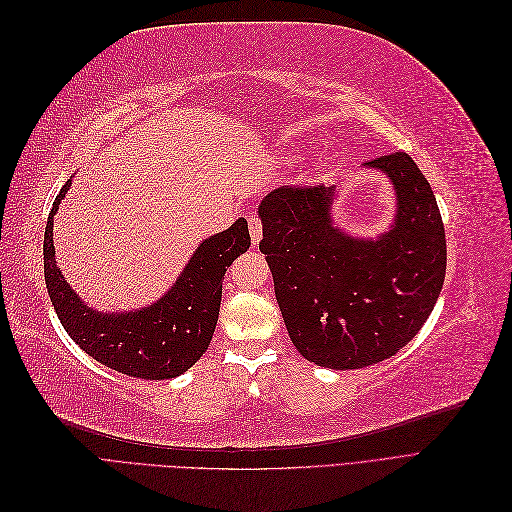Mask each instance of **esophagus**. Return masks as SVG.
I'll return each mask as SVG.
<instances>
[{"label":"esophagus","instance_id":"34e87169","mask_svg":"<svg viewBox=\"0 0 512 512\" xmlns=\"http://www.w3.org/2000/svg\"><path fill=\"white\" fill-rule=\"evenodd\" d=\"M247 226H250V237H252V243H254V245H258V243H260V239H262V224H260V220L256 218V215H250V218H247Z\"/></svg>","mask_w":512,"mask_h":512}]
</instances>
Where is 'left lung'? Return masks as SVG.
I'll return each mask as SVG.
<instances>
[{
  "instance_id": "8db88e82",
  "label": "left lung",
  "mask_w": 512,
  "mask_h": 512,
  "mask_svg": "<svg viewBox=\"0 0 512 512\" xmlns=\"http://www.w3.org/2000/svg\"><path fill=\"white\" fill-rule=\"evenodd\" d=\"M389 177L391 226L356 237L333 218L335 185L277 188L260 200V252L288 335L307 361L359 369L389 359L421 331L446 273L436 196L408 153L365 162Z\"/></svg>"
}]
</instances>
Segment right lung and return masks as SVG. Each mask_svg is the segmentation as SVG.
Listing matches in <instances>:
<instances>
[{"mask_svg": "<svg viewBox=\"0 0 512 512\" xmlns=\"http://www.w3.org/2000/svg\"><path fill=\"white\" fill-rule=\"evenodd\" d=\"M72 179L55 198L44 228V282L66 333L91 359L145 380H168L188 371L211 344L218 324L222 280L239 254L250 250L245 218L200 241L175 284L158 301L128 312L87 305L55 262L53 220Z\"/></svg>", "mask_w": 512, "mask_h": 512, "instance_id": "add662e5", "label": "right lung"}]
</instances>
